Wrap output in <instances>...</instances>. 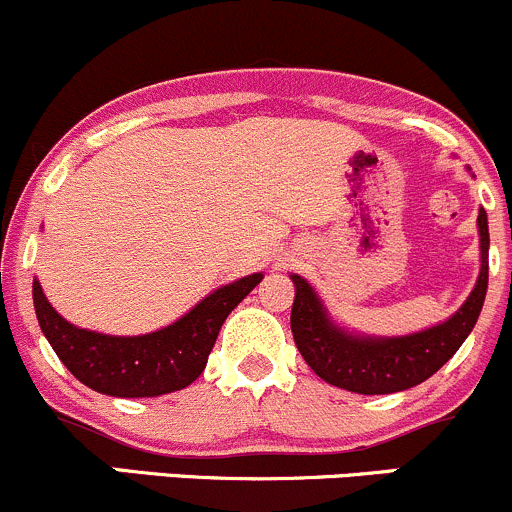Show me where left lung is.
I'll return each mask as SVG.
<instances>
[{"instance_id": "left-lung-1", "label": "left lung", "mask_w": 512, "mask_h": 512, "mask_svg": "<svg viewBox=\"0 0 512 512\" xmlns=\"http://www.w3.org/2000/svg\"><path fill=\"white\" fill-rule=\"evenodd\" d=\"M481 268L474 290L450 319L409 336H365L341 326L302 275L292 273L290 326L304 363L324 382L355 394H394L426 382L472 333L488 287V217L479 208Z\"/></svg>"}]
</instances>
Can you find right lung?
Returning <instances> with one entry per match:
<instances>
[{"instance_id": "obj_1", "label": "right lung", "mask_w": 512, "mask_h": 512, "mask_svg": "<svg viewBox=\"0 0 512 512\" xmlns=\"http://www.w3.org/2000/svg\"><path fill=\"white\" fill-rule=\"evenodd\" d=\"M263 280L246 275L217 287L181 319L142 336H111L79 329L55 312L38 278H33V307L62 365L99 394L142 399L179 392L200 377L222 324L237 304Z\"/></svg>"}]
</instances>
